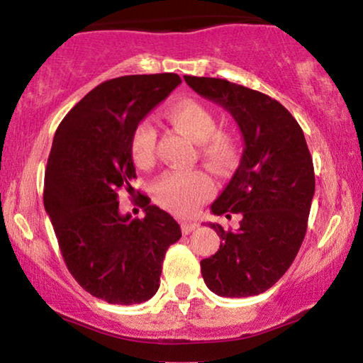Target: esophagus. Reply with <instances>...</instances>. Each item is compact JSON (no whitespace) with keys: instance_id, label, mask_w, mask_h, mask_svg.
I'll return each instance as SVG.
<instances>
[{"instance_id":"1","label":"esophagus","mask_w":363,"mask_h":363,"mask_svg":"<svg viewBox=\"0 0 363 363\" xmlns=\"http://www.w3.org/2000/svg\"><path fill=\"white\" fill-rule=\"evenodd\" d=\"M199 224L197 222H192V220H182L181 222V229H182V234H189V232L196 230Z\"/></svg>"}]
</instances>
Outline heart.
Masks as SVG:
<instances>
[{
  "label": "heart",
  "instance_id": "obj_1",
  "mask_svg": "<svg viewBox=\"0 0 363 363\" xmlns=\"http://www.w3.org/2000/svg\"><path fill=\"white\" fill-rule=\"evenodd\" d=\"M166 118L177 131L197 143L199 156L214 169H225L235 161L238 147L232 134L217 129V118L209 106L197 99H179L169 106ZM134 162L151 166L156 159V129L141 121L131 138ZM214 192V182L204 171H169L154 184V199L177 216H189Z\"/></svg>",
  "mask_w": 363,
  "mask_h": 363
}]
</instances>
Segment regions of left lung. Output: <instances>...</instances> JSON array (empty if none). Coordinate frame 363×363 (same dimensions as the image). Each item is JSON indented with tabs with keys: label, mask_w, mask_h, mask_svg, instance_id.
I'll list each match as a JSON object with an SVG mask.
<instances>
[{
	"label": "left lung",
	"mask_w": 363,
	"mask_h": 363,
	"mask_svg": "<svg viewBox=\"0 0 363 363\" xmlns=\"http://www.w3.org/2000/svg\"><path fill=\"white\" fill-rule=\"evenodd\" d=\"M184 79L222 106L244 138L238 171L211 206L212 214L242 220L238 230L211 222L222 242L201 260L202 277L220 297L259 296L287 272L306 238L315 176L303 131L267 94L217 77Z\"/></svg>",
	"instance_id": "obj_1"
}]
</instances>
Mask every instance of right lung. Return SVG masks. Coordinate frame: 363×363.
<instances>
[{"label": "right lung", "mask_w": 363, "mask_h": 363, "mask_svg": "<svg viewBox=\"0 0 363 363\" xmlns=\"http://www.w3.org/2000/svg\"><path fill=\"white\" fill-rule=\"evenodd\" d=\"M174 72L134 74L96 86L57 125L45 174V209L72 277L91 296L131 306L159 289L169 245L181 227L143 196L144 219L119 212L118 191H134L131 138L171 94Z\"/></svg>", "instance_id": "obj_1"}]
</instances>
